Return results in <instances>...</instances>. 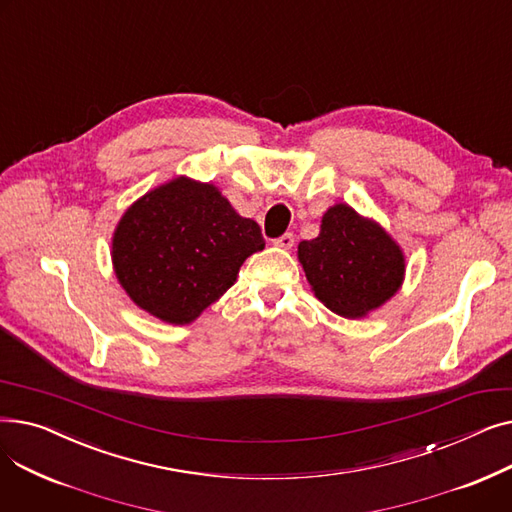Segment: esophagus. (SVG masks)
Returning a JSON list of instances; mask_svg holds the SVG:
<instances>
[{"mask_svg":"<svg viewBox=\"0 0 512 512\" xmlns=\"http://www.w3.org/2000/svg\"><path fill=\"white\" fill-rule=\"evenodd\" d=\"M274 245L280 247V249H292V247H294V234H292V232L282 234L280 238L274 240Z\"/></svg>","mask_w":512,"mask_h":512,"instance_id":"1","label":"esophagus"}]
</instances>
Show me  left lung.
Here are the masks:
<instances>
[{
    "instance_id": "1",
    "label": "left lung",
    "mask_w": 512,
    "mask_h": 512,
    "mask_svg": "<svg viewBox=\"0 0 512 512\" xmlns=\"http://www.w3.org/2000/svg\"><path fill=\"white\" fill-rule=\"evenodd\" d=\"M299 261L315 297L342 317L378 309L405 278V255L390 234L344 203L324 213L317 238L301 242Z\"/></svg>"
}]
</instances>
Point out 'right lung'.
Returning a JSON list of instances; mask_svg holds the SVG:
<instances>
[{
	"label": "right lung",
	"mask_w": 512,
	"mask_h": 512,
	"mask_svg": "<svg viewBox=\"0 0 512 512\" xmlns=\"http://www.w3.org/2000/svg\"><path fill=\"white\" fill-rule=\"evenodd\" d=\"M263 247L259 224L238 215L218 188L180 176L126 209L112 261L134 303L184 326L218 301Z\"/></svg>",
	"instance_id": "right-lung-1"
}]
</instances>
